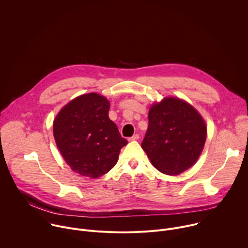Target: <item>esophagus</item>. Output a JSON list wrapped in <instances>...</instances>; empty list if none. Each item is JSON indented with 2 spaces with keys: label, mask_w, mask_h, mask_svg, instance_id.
<instances>
[{
  "label": "esophagus",
  "mask_w": 248,
  "mask_h": 248,
  "mask_svg": "<svg viewBox=\"0 0 248 248\" xmlns=\"http://www.w3.org/2000/svg\"><path fill=\"white\" fill-rule=\"evenodd\" d=\"M138 138H139V134H138V133H135V134H133L131 137H129L128 140H129V141H132V140H137Z\"/></svg>",
  "instance_id": "obj_1"
}]
</instances>
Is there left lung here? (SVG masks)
Listing matches in <instances>:
<instances>
[{
    "mask_svg": "<svg viewBox=\"0 0 248 248\" xmlns=\"http://www.w3.org/2000/svg\"><path fill=\"white\" fill-rule=\"evenodd\" d=\"M148 121L141 147L159 171L176 175L197 161L207 129L192 106L181 99L166 98L150 108Z\"/></svg>",
    "mask_w": 248,
    "mask_h": 248,
    "instance_id": "obj_1",
    "label": "left lung"
}]
</instances>
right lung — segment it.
Wrapping results in <instances>:
<instances>
[{
    "mask_svg": "<svg viewBox=\"0 0 248 248\" xmlns=\"http://www.w3.org/2000/svg\"><path fill=\"white\" fill-rule=\"evenodd\" d=\"M110 103L97 93L81 95L60 111L53 124L57 146L76 172L99 178L118 161L127 144L109 118Z\"/></svg>",
    "mask_w": 248,
    "mask_h": 248,
    "instance_id": "1",
    "label": "right lung"
}]
</instances>
